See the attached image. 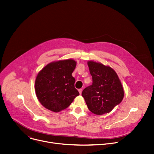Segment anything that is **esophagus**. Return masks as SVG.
<instances>
[{"mask_svg": "<svg viewBox=\"0 0 154 154\" xmlns=\"http://www.w3.org/2000/svg\"><path fill=\"white\" fill-rule=\"evenodd\" d=\"M79 94L81 95L82 94V88L79 89Z\"/></svg>", "mask_w": 154, "mask_h": 154, "instance_id": "esophagus-1", "label": "esophagus"}]
</instances>
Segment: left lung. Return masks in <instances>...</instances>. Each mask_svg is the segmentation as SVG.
I'll list each match as a JSON object with an SVG mask.
<instances>
[{"label":"left lung","mask_w":154,"mask_h":154,"mask_svg":"<svg viewBox=\"0 0 154 154\" xmlns=\"http://www.w3.org/2000/svg\"><path fill=\"white\" fill-rule=\"evenodd\" d=\"M92 85L82 93L89 110L97 115L112 111L124 97V90L115 70L94 60L87 62Z\"/></svg>","instance_id":"obj_1"}]
</instances>
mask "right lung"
Wrapping results in <instances>:
<instances>
[{
	"label": "right lung",
	"mask_w": 154,
	"mask_h": 154,
	"mask_svg": "<svg viewBox=\"0 0 154 154\" xmlns=\"http://www.w3.org/2000/svg\"><path fill=\"white\" fill-rule=\"evenodd\" d=\"M77 62L69 59L53 61L41 70L36 78V97L46 109L59 112L66 109L79 95L72 75Z\"/></svg>",
	"instance_id": "obj_1"
}]
</instances>
